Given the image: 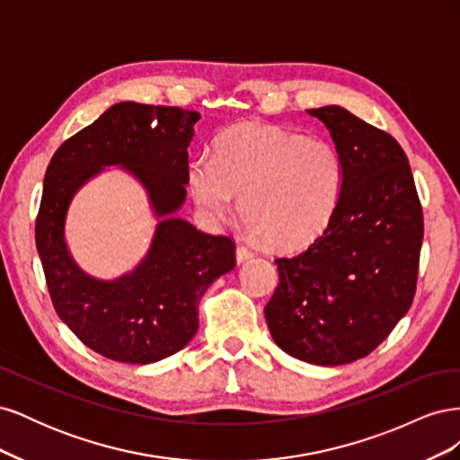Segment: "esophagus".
Segmentation results:
<instances>
[{
    "label": "esophagus",
    "instance_id": "esophagus-1",
    "mask_svg": "<svg viewBox=\"0 0 460 460\" xmlns=\"http://www.w3.org/2000/svg\"><path fill=\"white\" fill-rule=\"evenodd\" d=\"M252 257H255V253L253 249H249L247 245H238V249H235V259H238V262H243Z\"/></svg>",
    "mask_w": 460,
    "mask_h": 460
}]
</instances>
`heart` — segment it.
Instances as JSON below:
<instances>
[{
	"instance_id": "1",
	"label": "heart",
	"mask_w": 460,
	"mask_h": 460,
	"mask_svg": "<svg viewBox=\"0 0 460 460\" xmlns=\"http://www.w3.org/2000/svg\"><path fill=\"white\" fill-rule=\"evenodd\" d=\"M345 182L338 147L261 122H240L213 144V157L188 164L193 199L211 220L234 211L259 238L278 249L309 245L323 234L340 205Z\"/></svg>"
}]
</instances>
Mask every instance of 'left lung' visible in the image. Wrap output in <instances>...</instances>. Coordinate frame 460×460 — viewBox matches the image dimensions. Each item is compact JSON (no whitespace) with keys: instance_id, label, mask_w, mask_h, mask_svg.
<instances>
[{"instance_id":"left-lung-1","label":"left lung","mask_w":460,"mask_h":460,"mask_svg":"<svg viewBox=\"0 0 460 460\" xmlns=\"http://www.w3.org/2000/svg\"><path fill=\"white\" fill-rule=\"evenodd\" d=\"M307 113L324 122L341 153L343 191L323 235L276 259L280 282L264 316L282 351L336 367L372 353L409 311L424 217L394 136L338 105Z\"/></svg>"}]
</instances>
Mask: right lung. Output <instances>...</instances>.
I'll list each match as a JSON object with an SVG mask.
<instances>
[{
	"instance_id": "1",
	"label": "right lung",
	"mask_w": 460,
	"mask_h": 460,
	"mask_svg": "<svg viewBox=\"0 0 460 460\" xmlns=\"http://www.w3.org/2000/svg\"><path fill=\"white\" fill-rule=\"evenodd\" d=\"M199 117L180 107L122 102L65 140L48 164L36 247L51 303L82 343L119 363H155L196 336L199 299L235 267V243L171 217L159 222L140 267L100 282L66 252V207L102 166L124 164L146 186L159 217L174 213L186 198L188 146Z\"/></svg>"
}]
</instances>
